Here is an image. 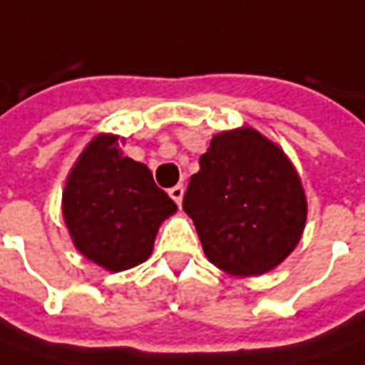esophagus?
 <instances>
[{"label": "esophagus", "mask_w": 365, "mask_h": 365, "mask_svg": "<svg viewBox=\"0 0 365 365\" xmlns=\"http://www.w3.org/2000/svg\"><path fill=\"white\" fill-rule=\"evenodd\" d=\"M170 195H172V200L178 203V205H182V200H183V185H182V183L173 185L172 190H170Z\"/></svg>", "instance_id": "1"}]
</instances>
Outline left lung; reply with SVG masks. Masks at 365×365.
<instances>
[{"instance_id":"8db88e82","label":"left lung","mask_w":365,"mask_h":365,"mask_svg":"<svg viewBox=\"0 0 365 365\" xmlns=\"http://www.w3.org/2000/svg\"><path fill=\"white\" fill-rule=\"evenodd\" d=\"M203 252L234 276L266 274L299 242L306 195L284 151L252 128L214 135L183 195Z\"/></svg>"}]
</instances>
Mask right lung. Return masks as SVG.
Segmentation results:
<instances>
[{
  "mask_svg": "<svg viewBox=\"0 0 365 365\" xmlns=\"http://www.w3.org/2000/svg\"><path fill=\"white\" fill-rule=\"evenodd\" d=\"M178 210L150 168L98 135L79 155L63 192V217L81 254L110 272L145 262L158 227Z\"/></svg>",
  "mask_w": 365,
  "mask_h": 365,
  "instance_id": "1",
  "label": "right lung"
}]
</instances>
